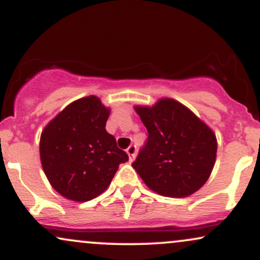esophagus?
I'll use <instances>...</instances> for the list:
<instances>
[{
	"label": "esophagus",
	"instance_id": "esophagus-1",
	"mask_svg": "<svg viewBox=\"0 0 260 260\" xmlns=\"http://www.w3.org/2000/svg\"><path fill=\"white\" fill-rule=\"evenodd\" d=\"M127 154L128 156H129V161H133L134 157H136V154H137V147L136 145H129V147L127 148Z\"/></svg>",
	"mask_w": 260,
	"mask_h": 260
}]
</instances>
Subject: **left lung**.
<instances>
[{
    "label": "left lung",
    "instance_id": "obj_1",
    "mask_svg": "<svg viewBox=\"0 0 260 260\" xmlns=\"http://www.w3.org/2000/svg\"><path fill=\"white\" fill-rule=\"evenodd\" d=\"M148 131L145 145L132 166L154 192L183 198L208 181L216 157L213 131L192 111L172 99L153 107L137 106Z\"/></svg>",
    "mask_w": 260,
    "mask_h": 260
}]
</instances>
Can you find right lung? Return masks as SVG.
Segmentation results:
<instances>
[{
    "instance_id": "1",
    "label": "right lung",
    "mask_w": 260,
    "mask_h": 260,
    "mask_svg": "<svg viewBox=\"0 0 260 260\" xmlns=\"http://www.w3.org/2000/svg\"><path fill=\"white\" fill-rule=\"evenodd\" d=\"M110 110L96 96L70 104L45 127L40 159L51 186L74 202H88L111 183L126 151L106 132Z\"/></svg>"
}]
</instances>
